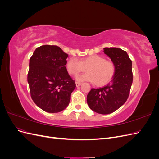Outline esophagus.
<instances>
[{"label": "esophagus", "instance_id": "obj_1", "mask_svg": "<svg viewBox=\"0 0 159 159\" xmlns=\"http://www.w3.org/2000/svg\"><path fill=\"white\" fill-rule=\"evenodd\" d=\"M75 84H76V86H77V87H79V86H80V85H81V82H78V81H76V82H75Z\"/></svg>", "mask_w": 159, "mask_h": 159}]
</instances>
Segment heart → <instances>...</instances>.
I'll use <instances>...</instances> for the list:
<instances>
[{"mask_svg": "<svg viewBox=\"0 0 159 159\" xmlns=\"http://www.w3.org/2000/svg\"><path fill=\"white\" fill-rule=\"evenodd\" d=\"M66 68L73 75L85 71L87 69L88 73L78 75L77 80L95 82L98 86L110 82L116 71V66L113 61L105 60V57L100 55L89 56L80 61L76 57H71L67 62Z\"/></svg>", "mask_w": 159, "mask_h": 159, "instance_id": "1", "label": "heart"}]
</instances>
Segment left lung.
I'll list each match as a JSON object with an SVG mask.
<instances>
[{"label": "left lung", "mask_w": 159, "mask_h": 159, "mask_svg": "<svg viewBox=\"0 0 159 159\" xmlns=\"http://www.w3.org/2000/svg\"><path fill=\"white\" fill-rule=\"evenodd\" d=\"M103 50L115 63L116 71L107 85L91 89L87 102L95 112L109 114L121 107L129 98L133 83L132 61L127 52L118 48H104Z\"/></svg>", "instance_id": "obj_1"}]
</instances>
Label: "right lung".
<instances>
[{
    "instance_id": "add662e5",
    "label": "right lung",
    "mask_w": 159,
    "mask_h": 159,
    "mask_svg": "<svg viewBox=\"0 0 159 159\" xmlns=\"http://www.w3.org/2000/svg\"><path fill=\"white\" fill-rule=\"evenodd\" d=\"M68 55L57 46L37 48L30 58L28 82L31 98L48 113H57L69 105L76 87L66 68Z\"/></svg>"
}]
</instances>
